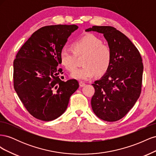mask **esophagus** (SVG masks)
Returning <instances> with one entry per match:
<instances>
[{
	"instance_id": "1",
	"label": "esophagus",
	"mask_w": 156,
	"mask_h": 156,
	"mask_svg": "<svg viewBox=\"0 0 156 156\" xmlns=\"http://www.w3.org/2000/svg\"><path fill=\"white\" fill-rule=\"evenodd\" d=\"M85 83L84 82H83V81H80L79 82V85H80V87H84V86H85Z\"/></svg>"
}]
</instances>
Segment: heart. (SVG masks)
<instances>
[{"label":"heart","instance_id":"heart-1","mask_svg":"<svg viewBox=\"0 0 156 156\" xmlns=\"http://www.w3.org/2000/svg\"><path fill=\"white\" fill-rule=\"evenodd\" d=\"M85 55L83 60V67L75 69L71 75L73 78L88 80L96 74L105 75L111 66L112 53L108 46L103 45L99 37L92 34L75 40L71 47L64 45L60 52V62L65 68L72 72L76 68L77 56Z\"/></svg>","mask_w":156,"mask_h":156}]
</instances>
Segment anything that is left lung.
I'll return each mask as SVG.
<instances>
[{"label":"left lung","instance_id":"obj_1","mask_svg":"<svg viewBox=\"0 0 156 156\" xmlns=\"http://www.w3.org/2000/svg\"><path fill=\"white\" fill-rule=\"evenodd\" d=\"M87 32L101 33L112 53L111 66L92 85L91 105L95 115L107 122L122 119L141 92L143 64L139 51L123 33L110 26H93Z\"/></svg>","mask_w":156,"mask_h":156}]
</instances>
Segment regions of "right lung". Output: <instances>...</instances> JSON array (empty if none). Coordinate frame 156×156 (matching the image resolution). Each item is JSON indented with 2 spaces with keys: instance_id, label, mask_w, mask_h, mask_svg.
I'll list each match as a JSON object with an SVG mask.
<instances>
[{
  "instance_id": "obj_1",
  "label": "right lung",
  "mask_w": 156,
  "mask_h": 156,
  "mask_svg": "<svg viewBox=\"0 0 156 156\" xmlns=\"http://www.w3.org/2000/svg\"><path fill=\"white\" fill-rule=\"evenodd\" d=\"M75 25L45 26L34 32L13 61V87L30 114L51 121L66 110L71 96L79 88L76 79L62 81L60 52Z\"/></svg>"
}]
</instances>
